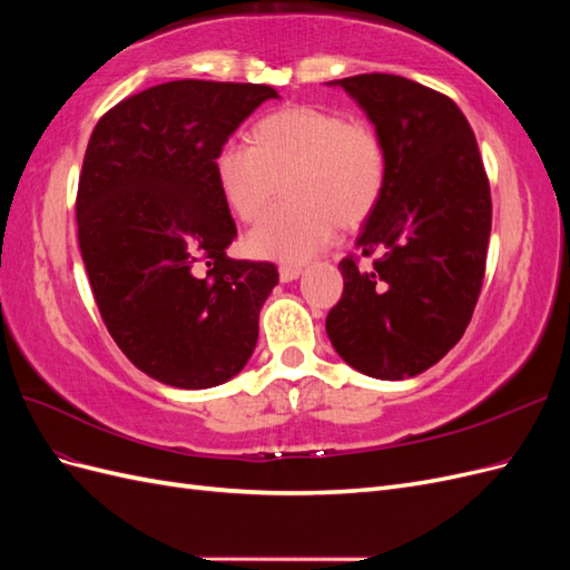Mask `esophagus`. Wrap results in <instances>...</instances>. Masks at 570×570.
<instances>
[{
  "instance_id": "1",
  "label": "esophagus",
  "mask_w": 570,
  "mask_h": 570,
  "mask_svg": "<svg viewBox=\"0 0 570 570\" xmlns=\"http://www.w3.org/2000/svg\"><path fill=\"white\" fill-rule=\"evenodd\" d=\"M278 273H281V281H283V283H292V281L299 278L302 268H299V266H281Z\"/></svg>"
}]
</instances>
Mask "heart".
<instances>
[{
	"label": "heart",
	"mask_w": 570,
	"mask_h": 570,
	"mask_svg": "<svg viewBox=\"0 0 570 570\" xmlns=\"http://www.w3.org/2000/svg\"><path fill=\"white\" fill-rule=\"evenodd\" d=\"M385 147L364 120L321 107H285L252 126V147L226 142L214 157V178L228 209L256 220L285 180V202L252 233L247 247L273 262H306L342 226L371 216L385 187Z\"/></svg>",
	"instance_id": "1"
}]
</instances>
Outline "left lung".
Masks as SVG:
<instances>
[{"label": "left lung", "instance_id": "8db88e82", "mask_svg": "<svg viewBox=\"0 0 570 570\" xmlns=\"http://www.w3.org/2000/svg\"><path fill=\"white\" fill-rule=\"evenodd\" d=\"M331 85L368 116L387 174L356 237V249L377 258L371 271L342 258L344 292L325 333L358 373L404 381L435 366L473 316L492 228L490 183L450 97L387 73Z\"/></svg>", "mask_w": 570, "mask_h": 570}]
</instances>
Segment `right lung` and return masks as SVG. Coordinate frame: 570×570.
Instances as JSON below:
<instances>
[{"instance_id": "add662e5", "label": "right lung", "mask_w": 570, "mask_h": 570, "mask_svg": "<svg viewBox=\"0 0 570 570\" xmlns=\"http://www.w3.org/2000/svg\"><path fill=\"white\" fill-rule=\"evenodd\" d=\"M266 99L268 85L164 82L101 116L85 151L76 218L95 302L118 350L164 385H223L254 354L278 268L226 254L237 228L214 157Z\"/></svg>"}]
</instances>
